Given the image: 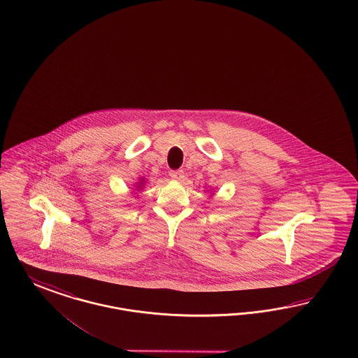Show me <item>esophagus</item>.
Masks as SVG:
<instances>
[{"label":"esophagus","instance_id":"34e87169","mask_svg":"<svg viewBox=\"0 0 358 358\" xmlns=\"http://www.w3.org/2000/svg\"><path fill=\"white\" fill-rule=\"evenodd\" d=\"M170 176L173 180H183L185 179V173L182 170H175V171H170Z\"/></svg>","mask_w":358,"mask_h":358}]
</instances>
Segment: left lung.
Masks as SVG:
<instances>
[{"label":"left lung","instance_id":"obj_1","mask_svg":"<svg viewBox=\"0 0 358 358\" xmlns=\"http://www.w3.org/2000/svg\"><path fill=\"white\" fill-rule=\"evenodd\" d=\"M212 194H213V192H212Z\"/></svg>","mask_w":358,"mask_h":358}]
</instances>
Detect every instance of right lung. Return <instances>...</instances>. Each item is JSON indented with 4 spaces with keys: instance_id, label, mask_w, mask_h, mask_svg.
<instances>
[{
    "instance_id": "1",
    "label": "right lung",
    "mask_w": 358,
    "mask_h": 358,
    "mask_svg": "<svg viewBox=\"0 0 358 358\" xmlns=\"http://www.w3.org/2000/svg\"><path fill=\"white\" fill-rule=\"evenodd\" d=\"M146 185V180L145 178H139L138 182L134 183V191H133V195H137L138 196V192H141L143 189V187Z\"/></svg>"
}]
</instances>
